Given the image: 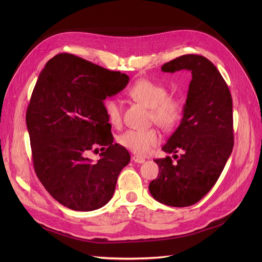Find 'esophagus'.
<instances>
[{
	"instance_id": "obj_1",
	"label": "esophagus",
	"mask_w": 262,
	"mask_h": 262,
	"mask_svg": "<svg viewBox=\"0 0 262 262\" xmlns=\"http://www.w3.org/2000/svg\"><path fill=\"white\" fill-rule=\"evenodd\" d=\"M133 160L136 162V163H143L145 161V159L141 156H138V155H134L133 156Z\"/></svg>"
}]
</instances>
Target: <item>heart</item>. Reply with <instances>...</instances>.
I'll use <instances>...</instances> for the list:
<instances>
[{
    "label": "heart",
    "instance_id": "b5f03b06",
    "mask_svg": "<svg viewBox=\"0 0 262 262\" xmlns=\"http://www.w3.org/2000/svg\"><path fill=\"white\" fill-rule=\"evenodd\" d=\"M132 98L150 109V120L166 130L178 125L184 114V104L175 95H167L164 86L149 79L137 80L128 91ZM105 113L112 125L119 127L122 123V109L116 99L105 102ZM118 142L132 152L146 155L160 142V134L155 128L127 129L118 137Z\"/></svg>",
    "mask_w": 262,
    "mask_h": 262
}]
</instances>
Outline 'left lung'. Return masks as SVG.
Returning a JSON list of instances; mask_svg holds the SVG:
<instances>
[{
	"mask_svg": "<svg viewBox=\"0 0 262 262\" xmlns=\"http://www.w3.org/2000/svg\"><path fill=\"white\" fill-rule=\"evenodd\" d=\"M163 72L192 74L180 126L162 146L183 155L155 159L159 173L149 183L152 196L172 207H187L202 200L221 175L233 147L232 100L215 66L201 55H183L161 67Z\"/></svg>",
	"mask_w": 262,
	"mask_h": 262,
	"instance_id": "1",
	"label": "left lung"
}]
</instances>
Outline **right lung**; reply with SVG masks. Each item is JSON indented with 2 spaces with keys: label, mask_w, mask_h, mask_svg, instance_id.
Masks as SVG:
<instances>
[{
  "label": "right lung",
  "mask_w": 262,
  "mask_h": 262,
  "mask_svg": "<svg viewBox=\"0 0 262 262\" xmlns=\"http://www.w3.org/2000/svg\"><path fill=\"white\" fill-rule=\"evenodd\" d=\"M128 81L126 74L67 53L50 59L38 76L26 112L34 168L49 193L68 208L92 211L114 195L130 155L113 143L103 102ZM98 145L104 152L93 163L88 154Z\"/></svg>",
  "instance_id": "obj_1"
}]
</instances>
